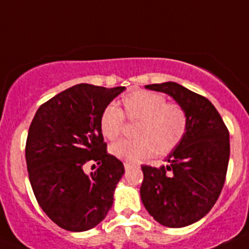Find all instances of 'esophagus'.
I'll return each instance as SVG.
<instances>
[{
	"label": "esophagus",
	"mask_w": 249,
	"mask_h": 249,
	"mask_svg": "<svg viewBox=\"0 0 249 249\" xmlns=\"http://www.w3.org/2000/svg\"><path fill=\"white\" fill-rule=\"evenodd\" d=\"M129 168H132V164L128 163V162H124V169H126V171H128Z\"/></svg>",
	"instance_id": "esophagus-1"
}]
</instances>
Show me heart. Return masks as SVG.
<instances>
[{
  "label": "heart",
  "instance_id": "obj_1",
  "mask_svg": "<svg viewBox=\"0 0 249 249\" xmlns=\"http://www.w3.org/2000/svg\"><path fill=\"white\" fill-rule=\"evenodd\" d=\"M124 118L136 122L133 140H122L111 146L114 157L136 163L158 155L175 151L188 129V114L179 103L167 102L162 93L147 89H135L124 94L120 108L114 105L105 107L100 116V131L106 140L121 136Z\"/></svg>",
  "mask_w": 249,
  "mask_h": 249
}]
</instances>
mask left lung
<instances>
[{
  "mask_svg": "<svg viewBox=\"0 0 249 249\" xmlns=\"http://www.w3.org/2000/svg\"><path fill=\"white\" fill-rule=\"evenodd\" d=\"M146 89L175 98L188 114V129L169 153L168 166H142L141 198L158 223L186 227L203 218L221 195L230 160V132L214 106L201 94L176 82Z\"/></svg>",
  "mask_w": 249,
  "mask_h": 249,
  "instance_id": "left-lung-1",
  "label": "left lung"
}]
</instances>
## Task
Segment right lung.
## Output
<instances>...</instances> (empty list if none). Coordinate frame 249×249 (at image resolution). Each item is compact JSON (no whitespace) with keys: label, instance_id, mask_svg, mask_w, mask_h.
<instances>
[{"label":"right lung","instance_id":"right-lung-1","mask_svg":"<svg viewBox=\"0 0 249 249\" xmlns=\"http://www.w3.org/2000/svg\"><path fill=\"white\" fill-rule=\"evenodd\" d=\"M124 87L80 83L39 106L26 141L28 178L39 207L63 230L82 232L105 218L124 173L109 155L100 116ZM96 161L94 173L83 166Z\"/></svg>","mask_w":249,"mask_h":249}]
</instances>
